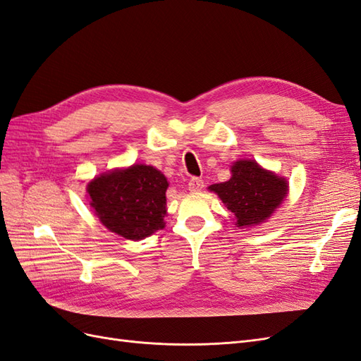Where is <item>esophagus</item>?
Returning <instances> with one entry per match:
<instances>
[{"label":"esophagus","instance_id":"esophagus-1","mask_svg":"<svg viewBox=\"0 0 361 361\" xmlns=\"http://www.w3.org/2000/svg\"><path fill=\"white\" fill-rule=\"evenodd\" d=\"M203 187H204V182H203L200 178H191L190 182H188V188H190V191H192V192L200 191Z\"/></svg>","mask_w":361,"mask_h":361}]
</instances>
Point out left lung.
Returning a JSON list of instances; mask_svg holds the SVG:
<instances>
[{
  "label": "left lung",
  "mask_w": 361,
  "mask_h": 361,
  "mask_svg": "<svg viewBox=\"0 0 361 361\" xmlns=\"http://www.w3.org/2000/svg\"><path fill=\"white\" fill-rule=\"evenodd\" d=\"M233 212L238 227L256 226L274 212L288 191L285 179L262 169L256 161H238L232 178L209 187Z\"/></svg>",
  "instance_id": "obj_1"
}]
</instances>
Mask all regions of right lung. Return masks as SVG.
I'll return each mask as SVG.
<instances>
[{"label": "right lung", "instance_id": "1", "mask_svg": "<svg viewBox=\"0 0 361 361\" xmlns=\"http://www.w3.org/2000/svg\"><path fill=\"white\" fill-rule=\"evenodd\" d=\"M169 182L150 166L105 173L87 187L101 223L126 239H143L164 227Z\"/></svg>", "mask_w": 361, "mask_h": 361}]
</instances>
